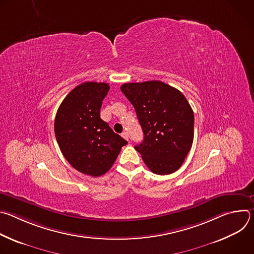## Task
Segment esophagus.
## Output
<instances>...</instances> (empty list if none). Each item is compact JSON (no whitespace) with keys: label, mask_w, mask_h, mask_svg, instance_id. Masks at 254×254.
<instances>
[{"label":"esophagus","mask_w":254,"mask_h":254,"mask_svg":"<svg viewBox=\"0 0 254 254\" xmlns=\"http://www.w3.org/2000/svg\"><path fill=\"white\" fill-rule=\"evenodd\" d=\"M122 136H123L124 138H126L127 140H128V133H127V131H124V132L122 133Z\"/></svg>","instance_id":"obj_1"}]
</instances>
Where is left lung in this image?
<instances>
[{
	"instance_id": "8db88e82",
	"label": "left lung",
	"mask_w": 254,
	"mask_h": 254,
	"mask_svg": "<svg viewBox=\"0 0 254 254\" xmlns=\"http://www.w3.org/2000/svg\"><path fill=\"white\" fill-rule=\"evenodd\" d=\"M121 90L133 105L143 131L134 149L155 174L176 172L194 138V113L184 94L158 80L125 83Z\"/></svg>"
}]
</instances>
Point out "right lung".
<instances>
[{
    "instance_id": "right-lung-1",
    "label": "right lung",
    "mask_w": 254,
    "mask_h": 254,
    "mask_svg": "<svg viewBox=\"0 0 254 254\" xmlns=\"http://www.w3.org/2000/svg\"><path fill=\"white\" fill-rule=\"evenodd\" d=\"M110 85L84 82L61 102L54 122L58 146L68 163L82 174L99 177L116 162L127 141L100 119Z\"/></svg>"
}]
</instances>
